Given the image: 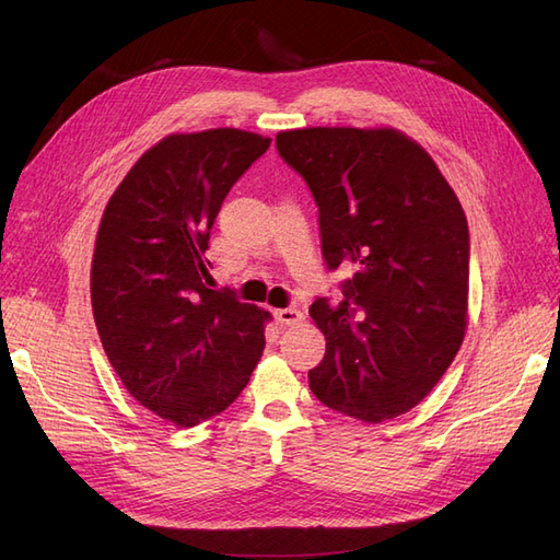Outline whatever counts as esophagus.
<instances>
[{
  "label": "esophagus",
  "mask_w": 560,
  "mask_h": 560,
  "mask_svg": "<svg viewBox=\"0 0 560 560\" xmlns=\"http://www.w3.org/2000/svg\"><path fill=\"white\" fill-rule=\"evenodd\" d=\"M276 319L284 327H292V325H299V322L303 319V313L299 308H280V311H276Z\"/></svg>",
  "instance_id": "esophagus-1"
}]
</instances>
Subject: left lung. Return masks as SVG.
Instances as JSON below:
<instances>
[{
    "label": "left lung",
    "instance_id": "8db88e82",
    "mask_svg": "<svg viewBox=\"0 0 560 560\" xmlns=\"http://www.w3.org/2000/svg\"><path fill=\"white\" fill-rule=\"evenodd\" d=\"M276 147L313 194L327 268H354L338 306L322 296L308 311L327 338L308 371L313 395L364 422L411 411L465 338L460 200L428 151L397 130H284Z\"/></svg>",
    "mask_w": 560,
    "mask_h": 560
}]
</instances>
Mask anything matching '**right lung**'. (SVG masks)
<instances>
[{
    "label": "right lung",
    "instance_id": "add662e5",
    "mask_svg": "<svg viewBox=\"0 0 560 560\" xmlns=\"http://www.w3.org/2000/svg\"><path fill=\"white\" fill-rule=\"evenodd\" d=\"M268 147L235 128L167 135L130 167L100 222V341L128 393L177 428L231 406L266 346L270 315L229 287L210 290L206 249L231 186Z\"/></svg>",
    "mask_w": 560,
    "mask_h": 560
}]
</instances>
